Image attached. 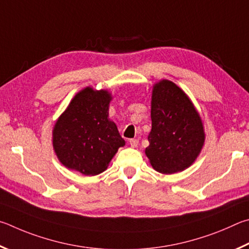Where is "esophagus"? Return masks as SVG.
<instances>
[{
	"instance_id": "obj_1",
	"label": "esophagus",
	"mask_w": 249,
	"mask_h": 249,
	"mask_svg": "<svg viewBox=\"0 0 249 249\" xmlns=\"http://www.w3.org/2000/svg\"><path fill=\"white\" fill-rule=\"evenodd\" d=\"M129 143H130V145H131V147H137L139 144V141L137 140V139H130Z\"/></svg>"
}]
</instances>
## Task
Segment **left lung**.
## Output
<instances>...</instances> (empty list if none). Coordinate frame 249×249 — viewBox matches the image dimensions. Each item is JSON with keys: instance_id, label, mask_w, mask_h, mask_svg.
Listing matches in <instances>:
<instances>
[{"instance_id": "left-lung-1", "label": "left lung", "mask_w": 249, "mask_h": 249, "mask_svg": "<svg viewBox=\"0 0 249 249\" xmlns=\"http://www.w3.org/2000/svg\"><path fill=\"white\" fill-rule=\"evenodd\" d=\"M152 129L145 154L155 171L174 174L188 168L204 143L202 120L175 83L162 80L152 90Z\"/></svg>"}]
</instances>
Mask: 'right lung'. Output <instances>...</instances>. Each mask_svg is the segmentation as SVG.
Returning <instances> with one entry per match:
<instances>
[{
  "instance_id": "1",
  "label": "right lung",
  "mask_w": 249,
  "mask_h": 249,
  "mask_svg": "<svg viewBox=\"0 0 249 249\" xmlns=\"http://www.w3.org/2000/svg\"><path fill=\"white\" fill-rule=\"evenodd\" d=\"M111 99L108 90L86 87L74 96L56 120L52 143L67 168L86 176L98 175L125 144L116 124L108 118Z\"/></svg>"
}]
</instances>
